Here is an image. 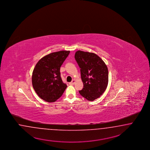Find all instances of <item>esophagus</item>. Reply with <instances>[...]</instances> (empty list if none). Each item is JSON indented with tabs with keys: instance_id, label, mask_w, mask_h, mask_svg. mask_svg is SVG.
<instances>
[{
	"instance_id": "obj_1",
	"label": "esophagus",
	"mask_w": 150,
	"mask_h": 150,
	"mask_svg": "<svg viewBox=\"0 0 150 150\" xmlns=\"http://www.w3.org/2000/svg\"><path fill=\"white\" fill-rule=\"evenodd\" d=\"M75 83V80H72V81L71 82H70V83H69V84L70 85H74V83Z\"/></svg>"
}]
</instances>
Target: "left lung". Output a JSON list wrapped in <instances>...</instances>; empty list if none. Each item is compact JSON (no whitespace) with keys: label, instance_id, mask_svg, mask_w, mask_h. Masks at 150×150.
<instances>
[{"label":"left lung","instance_id":"8db88e82","mask_svg":"<svg viewBox=\"0 0 150 150\" xmlns=\"http://www.w3.org/2000/svg\"><path fill=\"white\" fill-rule=\"evenodd\" d=\"M75 59L80 68L83 88L80 94L88 101L100 98L109 82L108 69L103 60L93 52L78 50Z\"/></svg>","mask_w":150,"mask_h":150}]
</instances>
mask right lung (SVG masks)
<instances>
[{"mask_svg": "<svg viewBox=\"0 0 150 150\" xmlns=\"http://www.w3.org/2000/svg\"><path fill=\"white\" fill-rule=\"evenodd\" d=\"M70 51L52 52L37 62L32 74L33 86L44 101L53 103L62 96L67 88L62 82L60 69Z\"/></svg>", "mask_w": 150, "mask_h": 150, "instance_id": "right-lung-1", "label": "right lung"}]
</instances>
